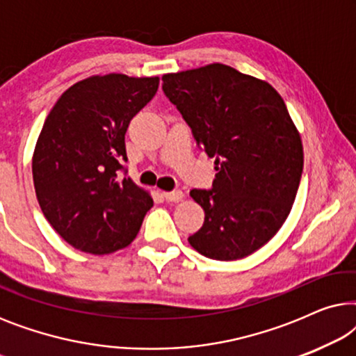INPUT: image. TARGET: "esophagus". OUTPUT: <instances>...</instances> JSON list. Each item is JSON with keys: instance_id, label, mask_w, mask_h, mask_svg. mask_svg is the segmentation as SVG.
I'll return each instance as SVG.
<instances>
[{"instance_id": "obj_1", "label": "esophagus", "mask_w": 356, "mask_h": 356, "mask_svg": "<svg viewBox=\"0 0 356 356\" xmlns=\"http://www.w3.org/2000/svg\"><path fill=\"white\" fill-rule=\"evenodd\" d=\"M163 197L167 199V201H170V202H179V201H183L184 194H183V191H179V189H177V191H165L163 193Z\"/></svg>"}]
</instances>
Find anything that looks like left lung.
Here are the masks:
<instances>
[{
  "instance_id": "8db88e82",
  "label": "left lung",
  "mask_w": 356,
  "mask_h": 356,
  "mask_svg": "<svg viewBox=\"0 0 356 356\" xmlns=\"http://www.w3.org/2000/svg\"><path fill=\"white\" fill-rule=\"evenodd\" d=\"M162 81L199 147L216 159L211 191H191L204 225L189 245L209 259L248 257L277 235L293 206L303 173L300 131L269 82L222 63Z\"/></svg>"
}]
</instances>
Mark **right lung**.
<instances>
[{
	"mask_svg": "<svg viewBox=\"0 0 356 356\" xmlns=\"http://www.w3.org/2000/svg\"><path fill=\"white\" fill-rule=\"evenodd\" d=\"M159 81L90 76L63 92L43 123L32 157L37 201L76 250L100 256L129 246L154 206L147 189L120 170L129 121L152 100Z\"/></svg>",
	"mask_w": 356,
	"mask_h": 356,
	"instance_id": "add662e5",
	"label": "right lung"
}]
</instances>
